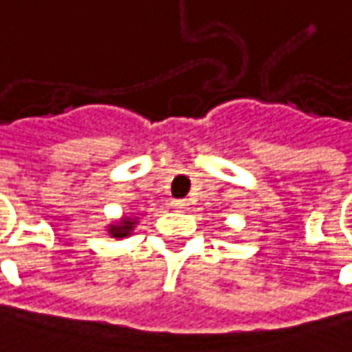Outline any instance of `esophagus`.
I'll return each instance as SVG.
<instances>
[{
    "mask_svg": "<svg viewBox=\"0 0 352 352\" xmlns=\"http://www.w3.org/2000/svg\"><path fill=\"white\" fill-rule=\"evenodd\" d=\"M171 207H173L175 211H185V209L189 207V203H187L185 199H173V201H171Z\"/></svg>",
    "mask_w": 352,
    "mask_h": 352,
    "instance_id": "obj_1",
    "label": "esophagus"
}]
</instances>
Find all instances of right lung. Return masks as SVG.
Listing matches in <instances>:
<instances>
[{
  "mask_svg": "<svg viewBox=\"0 0 352 352\" xmlns=\"http://www.w3.org/2000/svg\"><path fill=\"white\" fill-rule=\"evenodd\" d=\"M135 223H137V219L123 217L121 221H117V223H111V225L107 227V233H109V235L115 239L129 237V235L133 233Z\"/></svg>",
  "mask_w": 352,
  "mask_h": 352,
  "instance_id": "add662e5",
  "label": "right lung"
}]
</instances>
